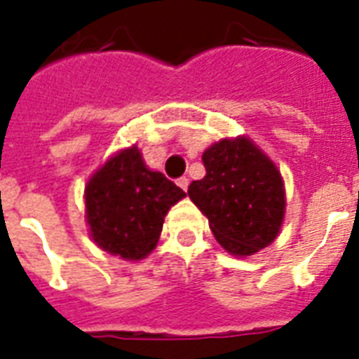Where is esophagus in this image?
Wrapping results in <instances>:
<instances>
[{"label": "esophagus", "mask_w": 359, "mask_h": 359, "mask_svg": "<svg viewBox=\"0 0 359 359\" xmlns=\"http://www.w3.org/2000/svg\"><path fill=\"white\" fill-rule=\"evenodd\" d=\"M177 184H179V187L182 188L184 192H187V190H188V184H190V180H188L187 177H180V179L177 180Z\"/></svg>", "instance_id": "esophagus-1"}]
</instances>
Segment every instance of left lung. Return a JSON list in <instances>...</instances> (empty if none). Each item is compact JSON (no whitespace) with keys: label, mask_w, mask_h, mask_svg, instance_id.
<instances>
[{"label":"left lung","mask_w":359,"mask_h":359,"mask_svg":"<svg viewBox=\"0 0 359 359\" xmlns=\"http://www.w3.org/2000/svg\"><path fill=\"white\" fill-rule=\"evenodd\" d=\"M205 177L188 187L210 219L217 242L233 256L269 246L285 217V188L277 167L248 140H221L203 151Z\"/></svg>","instance_id":"obj_1"}]
</instances>
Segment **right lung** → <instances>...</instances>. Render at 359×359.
Masks as SVG:
<instances>
[{"label":"right lung","mask_w":359,"mask_h":359,"mask_svg":"<svg viewBox=\"0 0 359 359\" xmlns=\"http://www.w3.org/2000/svg\"><path fill=\"white\" fill-rule=\"evenodd\" d=\"M172 180L149 171L133 148L111 157L86 187V217L94 242L123 259H142L156 248L163 217L184 198Z\"/></svg>","instance_id":"right-lung-1"}]
</instances>
